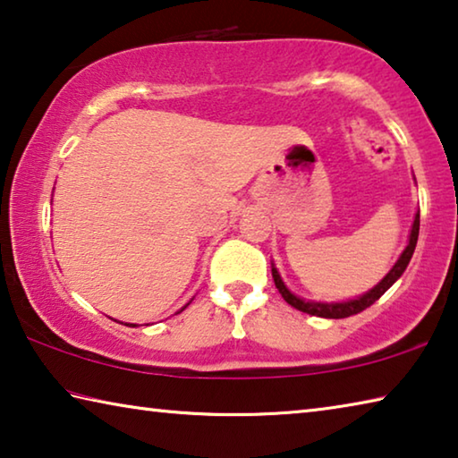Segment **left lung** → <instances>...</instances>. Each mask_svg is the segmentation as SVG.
<instances>
[{
    "label": "left lung",
    "mask_w": 458,
    "mask_h": 458,
    "mask_svg": "<svg viewBox=\"0 0 458 458\" xmlns=\"http://www.w3.org/2000/svg\"><path fill=\"white\" fill-rule=\"evenodd\" d=\"M418 230H420V214H416L412 232H410V242L406 246V250L402 252V257L398 259L396 265H394V268L390 270V273L384 276L382 283L376 284L369 293L361 294L360 299L347 301V303H333V305H327V303H309V301L294 297V294L289 289H286V286L281 281V276H278V273H276V268H273L275 284H276L278 293L283 294V299L286 301V303H289L294 309H299V311H303V313L315 315V317H325V319H344V317L358 315V313L363 311V309H368L369 305H374L376 301L382 297V294L387 289H390L394 283L398 281V278L402 276V273H404L410 259H412V254H414V248H416V242H418Z\"/></svg>",
    "instance_id": "left-lung-1"
}]
</instances>
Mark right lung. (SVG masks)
<instances>
[{
  "instance_id": "obj_1",
  "label": "right lung",
  "mask_w": 458,
  "mask_h": 458,
  "mask_svg": "<svg viewBox=\"0 0 458 458\" xmlns=\"http://www.w3.org/2000/svg\"><path fill=\"white\" fill-rule=\"evenodd\" d=\"M131 327H135V325H131Z\"/></svg>"
}]
</instances>
